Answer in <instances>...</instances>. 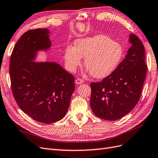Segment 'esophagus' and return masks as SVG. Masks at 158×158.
<instances>
[{
  "mask_svg": "<svg viewBox=\"0 0 158 158\" xmlns=\"http://www.w3.org/2000/svg\"><path fill=\"white\" fill-rule=\"evenodd\" d=\"M83 82H84V80L81 78H77L75 81L76 84H81L82 83H83Z\"/></svg>",
  "mask_w": 158,
  "mask_h": 158,
  "instance_id": "34e87169",
  "label": "esophagus"
}]
</instances>
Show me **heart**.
I'll return each mask as SVG.
<instances>
[{
  "mask_svg": "<svg viewBox=\"0 0 158 158\" xmlns=\"http://www.w3.org/2000/svg\"><path fill=\"white\" fill-rule=\"evenodd\" d=\"M123 48L110 37L98 35L76 40L74 47L68 46L64 58L66 69L74 72L84 59L85 67L96 78H104L116 70L122 61Z\"/></svg>",
  "mask_w": 158,
  "mask_h": 158,
  "instance_id": "1",
  "label": "heart"
}]
</instances>
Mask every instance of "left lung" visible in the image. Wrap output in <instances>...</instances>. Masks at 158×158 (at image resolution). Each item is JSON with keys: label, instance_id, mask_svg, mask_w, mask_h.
<instances>
[{"label": "left lung", "instance_id": "left-lung-1", "mask_svg": "<svg viewBox=\"0 0 158 158\" xmlns=\"http://www.w3.org/2000/svg\"><path fill=\"white\" fill-rule=\"evenodd\" d=\"M131 47L124 60L102 82H92L90 107L97 117L116 120L138 104L147 72L145 48L134 34L130 35Z\"/></svg>", "mask_w": 158, "mask_h": 158}]
</instances>
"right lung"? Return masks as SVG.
<instances>
[{
  "instance_id": "obj_1",
  "label": "right lung",
  "mask_w": 158,
  "mask_h": 158,
  "mask_svg": "<svg viewBox=\"0 0 158 158\" xmlns=\"http://www.w3.org/2000/svg\"><path fill=\"white\" fill-rule=\"evenodd\" d=\"M48 29L28 31L12 50L9 73L17 104L33 120L44 123L59 121L69 110L74 77L58 64L35 62L39 50L51 46Z\"/></svg>"
}]
</instances>
